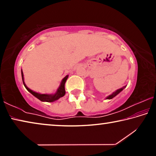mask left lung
Segmentation results:
<instances>
[{"label": "left lung", "mask_w": 156, "mask_h": 156, "mask_svg": "<svg viewBox=\"0 0 156 156\" xmlns=\"http://www.w3.org/2000/svg\"><path fill=\"white\" fill-rule=\"evenodd\" d=\"M126 86H124L123 87H122V88H120V89H117V90L116 91H115L114 92H113V93L111 94V95H109V96H108L107 98H106V99H108V100H111V99H112L113 98H114L115 96H117V95L119 94V93H120L121 91H122L124 89H125V87H126Z\"/></svg>", "instance_id": "1"}]
</instances>
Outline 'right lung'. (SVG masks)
I'll use <instances>...</instances> for the list:
<instances>
[{
  "mask_svg": "<svg viewBox=\"0 0 156 156\" xmlns=\"http://www.w3.org/2000/svg\"><path fill=\"white\" fill-rule=\"evenodd\" d=\"M21 75H22V79H23V83L24 84L25 87L27 89V90L30 92V93L35 96L37 98L39 99L42 102H52L56 101V100H58L60 98L65 96V84L66 83V80H67L69 76L67 75L65 77L62 79L61 83L60 84V86L57 89L56 93L49 94H41L36 92L34 91H32L30 88H28L27 85H26L24 81V75H23V70H21Z\"/></svg>",
  "mask_w": 156,
  "mask_h": 156,
  "instance_id": "add662e5",
  "label": "right lung"
}]
</instances>
